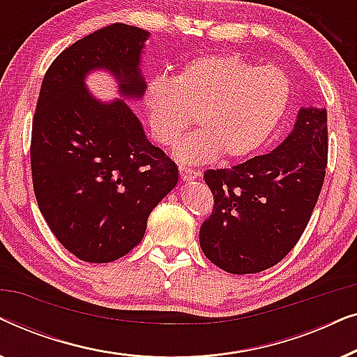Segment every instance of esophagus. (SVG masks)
Listing matches in <instances>:
<instances>
[{
  "label": "esophagus",
  "instance_id": "obj_1",
  "mask_svg": "<svg viewBox=\"0 0 357 357\" xmlns=\"http://www.w3.org/2000/svg\"><path fill=\"white\" fill-rule=\"evenodd\" d=\"M178 172H180V177H182L183 182H190V180H197L202 177V172H198V170H193L190 167H185V165H180Z\"/></svg>",
  "mask_w": 357,
  "mask_h": 357
}]
</instances>
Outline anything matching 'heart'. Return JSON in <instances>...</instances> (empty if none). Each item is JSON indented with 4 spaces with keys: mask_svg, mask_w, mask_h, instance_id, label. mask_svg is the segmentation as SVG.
I'll list each match as a JSON object with an SVG mask.
<instances>
[{
    "mask_svg": "<svg viewBox=\"0 0 357 357\" xmlns=\"http://www.w3.org/2000/svg\"><path fill=\"white\" fill-rule=\"evenodd\" d=\"M289 99L284 71L237 55L195 58L174 79L154 77L144 89L151 131L160 144H174L197 120L199 130L175 146V158L188 164L252 154L280 123Z\"/></svg>",
    "mask_w": 357,
    "mask_h": 357,
    "instance_id": "obj_1",
    "label": "heart"
}]
</instances>
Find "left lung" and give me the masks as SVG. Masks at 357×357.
I'll return each instance as SVG.
<instances>
[{
    "label": "left lung",
    "instance_id": "left-lung-1",
    "mask_svg": "<svg viewBox=\"0 0 357 357\" xmlns=\"http://www.w3.org/2000/svg\"><path fill=\"white\" fill-rule=\"evenodd\" d=\"M326 155V109L302 107L276 149L232 169L206 170L214 209L199 229V245L208 260L232 275L280 263L312 216Z\"/></svg>",
    "mask_w": 357,
    "mask_h": 357
}]
</instances>
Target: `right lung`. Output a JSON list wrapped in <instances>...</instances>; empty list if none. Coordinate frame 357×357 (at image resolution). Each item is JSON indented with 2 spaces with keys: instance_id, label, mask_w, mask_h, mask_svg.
Returning <instances> with one entry per match:
<instances>
[{
  "instance_id": "add662e5",
  "label": "right lung",
  "mask_w": 357,
  "mask_h": 357,
  "mask_svg": "<svg viewBox=\"0 0 357 357\" xmlns=\"http://www.w3.org/2000/svg\"><path fill=\"white\" fill-rule=\"evenodd\" d=\"M149 32L115 22L73 43L43 77L32 123L33 192L48 227L82 261L109 263L143 241L153 209L178 182V169L149 143L125 99H143ZM105 70L118 98L100 101L85 77Z\"/></svg>"
}]
</instances>
